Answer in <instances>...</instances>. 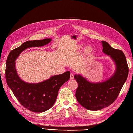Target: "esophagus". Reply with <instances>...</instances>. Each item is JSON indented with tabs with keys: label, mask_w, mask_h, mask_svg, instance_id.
I'll return each mask as SVG.
<instances>
[{
	"label": "esophagus",
	"mask_w": 133,
	"mask_h": 133,
	"mask_svg": "<svg viewBox=\"0 0 133 133\" xmlns=\"http://www.w3.org/2000/svg\"><path fill=\"white\" fill-rule=\"evenodd\" d=\"M74 75H73V73H71V74H70V79L71 80H72V79H74Z\"/></svg>",
	"instance_id": "esophagus-1"
}]
</instances>
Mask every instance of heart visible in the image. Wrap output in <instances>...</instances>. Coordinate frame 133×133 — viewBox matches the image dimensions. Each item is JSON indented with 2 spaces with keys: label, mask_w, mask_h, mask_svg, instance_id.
<instances>
[{
  "label": "heart",
  "mask_w": 133,
  "mask_h": 133,
  "mask_svg": "<svg viewBox=\"0 0 133 133\" xmlns=\"http://www.w3.org/2000/svg\"><path fill=\"white\" fill-rule=\"evenodd\" d=\"M92 51V48L90 46H87L85 49H84V51H85V53H90V52Z\"/></svg>",
  "instance_id": "obj_1"
}]
</instances>
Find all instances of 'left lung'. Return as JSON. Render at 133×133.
Here are the masks:
<instances>
[{"label": "left lung", "mask_w": 133, "mask_h": 133, "mask_svg": "<svg viewBox=\"0 0 133 133\" xmlns=\"http://www.w3.org/2000/svg\"><path fill=\"white\" fill-rule=\"evenodd\" d=\"M103 52L109 55L116 65L115 73L106 81L91 83L80 74L74 75L78 84L75 96L79 103L87 109L99 110L109 106L119 95L126 82L129 68L123 52L102 41Z\"/></svg>", "instance_id": "1"}]
</instances>
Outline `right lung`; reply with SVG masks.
Returning a JSON list of instances; mask_svg holds the SVG:
<instances>
[{
  "mask_svg": "<svg viewBox=\"0 0 133 133\" xmlns=\"http://www.w3.org/2000/svg\"><path fill=\"white\" fill-rule=\"evenodd\" d=\"M51 41V39L48 38L24 42L12 50L6 59L5 78L8 85L19 103L33 112H44L53 107L60 88L69 79L70 73L67 71L62 74L52 76L39 83H28L18 76L15 68V60L27 48L42 46Z\"/></svg>",
  "mask_w": 133,
  "mask_h": 133,
  "instance_id": "right-lung-1",
  "label": "right lung"
}]
</instances>
